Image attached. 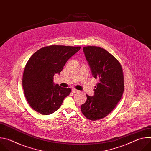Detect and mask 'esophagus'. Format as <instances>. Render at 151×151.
Listing matches in <instances>:
<instances>
[{"mask_svg":"<svg viewBox=\"0 0 151 151\" xmlns=\"http://www.w3.org/2000/svg\"><path fill=\"white\" fill-rule=\"evenodd\" d=\"M72 92H73V93H78L79 91H78V90H76V89L73 88V89H72Z\"/></svg>","mask_w":151,"mask_h":151,"instance_id":"obj_1","label":"esophagus"}]
</instances>
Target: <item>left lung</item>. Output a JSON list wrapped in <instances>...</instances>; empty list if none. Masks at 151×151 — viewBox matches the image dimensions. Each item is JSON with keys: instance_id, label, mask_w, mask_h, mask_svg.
<instances>
[{"instance_id": "left-lung-1", "label": "left lung", "mask_w": 151, "mask_h": 151, "mask_svg": "<svg viewBox=\"0 0 151 151\" xmlns=\"http://www.w3.org/2000/svg\"><path fill=\"white\" fill-rule=\"evenodd\" d=\"M94 78L99 80L94 96L87 94L81 105L83 115L91 121L108 115L121 100L124 90V74L119 61L106 50L96 46L83 48Z\"/></svg>"}]
</instances>
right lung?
Wrapping results in <instances>:
<instances>
[{
    "mask_svg": "<svg viewBox=\"0 0 151 151\" xmlns=\"http://www.w3.org/2000/svg\"><path fill=\"white\" fill-rule=\"evenodd\" d=\"M81 47L52 45L42 48L28 60L23 75L26 99L32 108L44 115L59 109L64 99L71 92L53 82L55 73H60L67 61Z\"/></svg>",
    "mask_w": 151,
    "mask_h": 151,
    "instance_id": "1",
    "label": "right lung"
}]
</instances>
